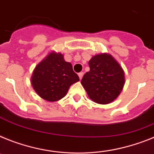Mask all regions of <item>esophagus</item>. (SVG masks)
Masks as SVG:
<instances>
[{
    "instance_id": "obj_1",
    "label": "esophagus",
    "mask_w": 154,
    "mask_h": 154,
    "mask_svg": "<svg viewBox=\"0 0 154 154\" xmlns=\"http://www.w3.org/2000/svg\"><path fill=\"white\" fill-rule=\"evenodd\" d=\"M83 75H84V73H83V72H81V73H78V76H79V77H80V80H81V79H82Z\"/></svg>"
}]
</instances>
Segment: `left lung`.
Wrapping results in <instances>:
<instances>
[{
  "mask_svg": "<svg viewBox=\"0 0 154 154\" xmlns=\"http://www.w3.org/2000/svg\"><path fill=\"white\" fill-rule=\"evenodd\" d=\"M90 71L87 72L81 85L93 101L109 104L119 96L125 84L122 68L109 54L96 55L88 63Z\"/></svg>",
  "mask_w": 154,
  "mask_h": 154,
  "instance_id": "8db88e82",
  "label": "left lung"
}]
</instances>
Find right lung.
<instances>
[{"mask_svg":"<svg viewBox=\"0 0 154 154\" xmlns=\"http://www.w3.org/2000/svg\"><path fill=\"white\" fill-rule=\"evenodd\" d=\"M79 77L70 63L64 60L61 53H49L38 63L33 72L32 85L40 97L48 101H56L66 95Z\"/></svg>","mask_w":154,"mask_h":154,"instance_id":"1","label":"right lung"}]
</instances>
